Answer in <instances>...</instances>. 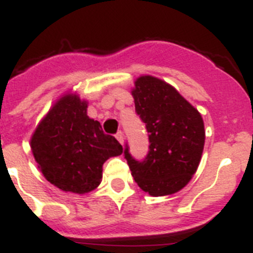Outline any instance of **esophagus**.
Listing matches in <instances>:
<instances>
[{
  "instance_id": "1",
  "label": "esophagus",
  "mask_w": 253,
  "mask_h": 253,
  "mask_svg": "<svg viewBox=\"0 0 253 253\" xmlns=\"http://www.w3.org/2000/svg\"><path fill=\"white\" fill-rule=\"evenodd\" d=\"M115 137H116V139H118L120 143H122V144H123V143H124V134H123L122 130L118 131V133H116Z\"/></svg>"
}]
</instances>
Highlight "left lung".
I'll return each instance as SVG.
<instances>
[{
	"label": "left lung",
	"mask_w": 253,
	"mask_h": 253,
	"mask_svg": "<svg viewBox=\"0 0 253 253\" xmlns=\"http://www.w3.org/2000/svg\"><path fill=\"white\" fill-rule=\"evenodd\" d=\"M131 95L135 113L149 133L148 153L143 160L134 158L125 144L131 176L152 196L177 193L191 180L202 158V115L173 87L152 76L138 78Z\"/></svg>",
	"instance_id": "left-lung-1"
}]
</instances>
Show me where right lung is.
Here are the masks:
<instances>
[{"mask_svg": "<svg viewBox=\"0 0 253 253\" xmlns=\"http://www.w3.org/2000/svg\"><path fill=\"white\" fill-rule=\"evenodd\" d=\"M87 102L66 95L51 107L31 138L44 177L63 191L88 193L100 185L102 165L123 153L115 137L87 116Z\"/></svg>", "mask_w": 253, "mask_h": 253, "instance_id": "add662e5", "label": "right lung"}]
</instances>
